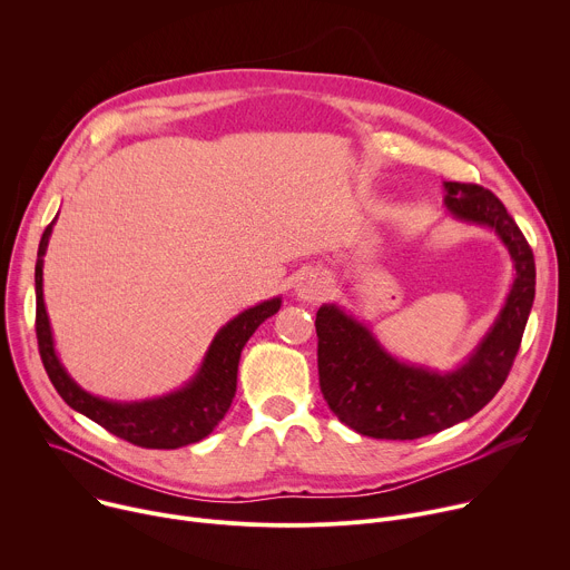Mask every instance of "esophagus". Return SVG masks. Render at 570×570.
Here are the masks:
<instances>
[{
    "label": "esophagus",
    "instance_id": "esophagus-1",
    "mask_svg": "<svg viewBox=\"0 0 570 570\" xmlns=\"http://www.w3.org/2000/svg\"><path fill=\"white\" fill-rule=\"evenodd\" d=\"M330 293V277L324 273H306L304 277H299L297 286H295V295L302 302H320L327 297Z\"/></svg>",
    "mask_w": 570,
    "mask_h": 570
}]
</instances>
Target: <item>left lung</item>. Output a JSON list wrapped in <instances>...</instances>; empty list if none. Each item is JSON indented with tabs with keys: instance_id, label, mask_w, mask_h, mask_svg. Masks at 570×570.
<instances>
[{
	"instance_id": "obj_1",
	"label": "left lung",
	"mask_w": 570,
	"mask_h": 570,
	"mask_svg": "<svg viewBox=\"0 0 570 570\" xmlns=\"http://www.w3.org/2000/svg\"><path fill=\"white\" fill-rule=\"evenodd\" d=\"M453 218L494 229L517 277L497 322L453 372L392 358L363 322L336 304L315 315L320 390L332 413L361 435L417 440L473 417L505 383L534 302V255L505 205L480 185L444 183Z\"/></svg>"
}]
</instances>
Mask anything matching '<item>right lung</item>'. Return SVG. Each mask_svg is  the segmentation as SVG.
<instances>
[{
  "mask_svg": "<svg viewBox=\"0 0 570 570\" xmlns=\"http://www.w3.org/2000/svg\"><path fill=\"white\" fill-rule=\"evenodd\" d=\"M56 218L47 225L36 262V334L42 365L69 409L90 417L112 435L141 449H180L207 438L229 411L236 392V372L243 347L259 324L282 306L279 297L238 313L212 341L198 374L180 390L146 401L119 403L95 396L80 387L62 367L53 350V336L42 297V257Z\"/></svg>",
  "mask_w": 570,
  "mask_h": 570,
  "instance_id": "1",
  "label": "right lung"
}]
</instances>
